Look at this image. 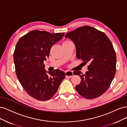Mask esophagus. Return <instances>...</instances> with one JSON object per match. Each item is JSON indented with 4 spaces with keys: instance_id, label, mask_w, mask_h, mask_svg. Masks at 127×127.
I'll return each instance as SVG.
<instances>
[{
    "instance_id": "obj_1",
    "label": "esophagus",
    "mask_w": 127,
    "mask_h": 127,
    "mask_svg": "<svg viewBox=\"0 0 127 127\" xmlns=\"http://www.w3.org/2000/svg\"><path fill=\"white\" fill-rule=\"evenodd\" d=\"M65 74H66V77H71L73 76V72L71 71H65Z\"/></svg>"
}]
</instances>
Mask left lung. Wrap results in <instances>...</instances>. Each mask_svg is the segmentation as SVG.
<instances>
[{"mask_svg":"<svg viewBox=\"0 0 127 127\" xmlns=\"http://www.w3.org/2000/svg\"><path fill=\"white\" fill-rule=\"evenodd\" d=\"M75 44L76 57L85 64L88 63L85 74L74 71L81 78L75 87L83 97L93 99L100 96L108 89L116 72V54L112 43L105 34L90 26L77 28L67 33Z\"/></svg>","mask_w":127,"mask_h":127,"instance_id":"8db88e82","label":"left lung"}]
</instances>
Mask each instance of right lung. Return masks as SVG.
Listing matches in <instances>:
<instances>
[{"instance_id":"1","label":"right lung","mask_w":127,"mask_h":127,"mask_svg":"<svg viewBox=\"0 0 127 127\" xmlns=\"http://www.w3.org/2000/svg\"><path fill=\"white\" fill-rule=\"evenodd\" d=\"M64 34L33 30L21 37L16 44L14 52L16 76L27 93L37 100L52 98L66 76L58 69L47 71V74L43 64L52 45Z\"/></svg>"}]
</instances>
